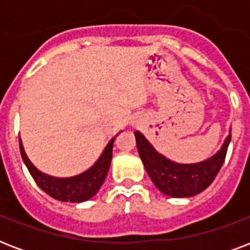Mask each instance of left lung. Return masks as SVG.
<instances>
[{
    "label": "left lung",
    "instance_id": "8db88e82",
    "mask_svg": "<svg viewBox=\"0 0 250 250\" xmlns=\"http://www.w3.org/2000/svg\"><path fill=\"white\" fill-rule=\"evenodd\" d=\"M136 145L145 170L154 186L171 197H192L213 183L225 162L231 131L213 157L197 164H178L158 153L141 132H135Z\"/></svg>",
    "mask_w": 250,
    "mask_h": 250
}]
</instances>
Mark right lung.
I'll return each mask as SVG.
<instances>
[{"label":"right lung","instance_id":"1","mask_svg":"<svg viewBox=\"0 0 250 250\" xmlns=\"http://www.w3.org/2000/svg\"><path fill=\"white\" fill-rule=\"evenodd\" d=\"M114 139L115 137L109 141V144L106 145V148L104 149V152L93 166L71 178H54L41 172L28 160L21 140H19V149L29 174L32 175L33 180L45 193L60 201L83 202L93 197L105 182L113 157Z\"/></svg>","mask_w":250,"mask_h":250}]
</instances>
